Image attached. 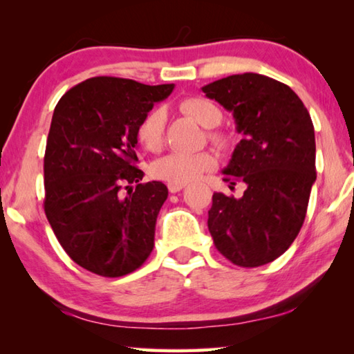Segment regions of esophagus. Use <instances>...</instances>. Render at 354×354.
Instances as JSON below:
<instances>
[{"label":"esophagus","instance_id":"1","mask_svg":"<svg viewBox=\"0 0 354 354\" xmlns=\"http://www.w3.org/2000/svg\"><path fill=\"white\" fill-rule=\"evenodd\" d=\"M184 187H185V184H169L170 194H178V192L183 190Z\"/></svg>","mask_w":354,"mask_h":354}]
</instances>
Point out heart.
Wrapping results in <instances>:
<instances>
[{"label": "heart", "mask_w": 354, "mask_h": 354, "mask_svg": "<svg viewBox=\"0 0 354 354\" xmlns=\"http://www.w3.org/2000/svg\"><path fill=\"white\" fill-rule=\"evenodd\" d=\"M181 109L205 128H215L221 122V111L206 98L194 97L184 100ZM164 111L154 109L147 113L137 128V139L140 145L148 151H158L164 140ZM211 137L217 143H225L220 134H211ZM215 167H217V158L209 151L170 153L154 160L151 173L154 178L169 184H187L198 179L206 171L214 170Z\"/></svg>", "instance_id": "heart-1"}]
</instances>
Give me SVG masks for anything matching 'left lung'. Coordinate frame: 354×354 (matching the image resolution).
Instances as JSON below:
<instances>
[{"mask_svg": "<svg viewBox=\"0 0 354 354\" xmlns=\"http://www.w3.org/2000/svg\"><path fill=\"white\" fill-rule=\"evenodd\" d=\"M201 91L243 134L223 175L247 185L242 198L215 192L209 232L227 261L263 266L290 247L306 217L317 178L313 120L289 86L263 75H232Z\"/></svg>", "mask_w": 354, "mask_h": 354, "instance_id": "1", "label": "left lung"}]
</instances>
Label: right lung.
<instances>
[{
	"label": "right lung",
	"mask_w": 354,
	"mask_h": 354,
	"mask_svg": "<svg viewBox=\"0 0 354 354\" xmlns=\"http://www.w3.org/2000/svg\"><path fill=\"white\" fill-rule=\"evenodd\" d=\"M173 88L97 76L70 88L55 107L44 159L45 214L65 253L100 277L134 272L153 251L169 189L139 183L137 128Z\"/></svg>",
	"instance_id": "1"
}]
</instances>
